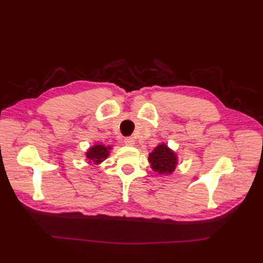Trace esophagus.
I'll return each instance as SVG.
<instances>
[{
    "label": "esophagus",
    "mask_w": 263,
    "mask_h": 263,
    "mask_svg": "<svg viewBox=\"0 0 263 263\" xmlns=\"http://www.w3.org/2000/svg\"><path fill=\"white\" fill-rule=\"evenodd\" d=\"M124 143L126 144V146H133V144L136 143V140H135V138H132V137H128V138H125L124 139Z\"/></svg>",
    "instance_id": "1"
}]
</instances>
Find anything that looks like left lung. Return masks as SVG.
<instances>
[{
	"label": "left lung",
	"mask_w": 263,
	"mask_h": 263,
	"mask_svg": "<svg viewBox=\"0 0 263 263\" xmlns=\"http://www.w3.org/2000/svg\"><path fill=\"white\" fill-rule=\"evenodd\" d=\"M149 163L152 168L159 174H171L174 172L177 157L166 144H159L149 154Z\"/></svg>",
	"instance_id": "left-lung-1"
}]
</instances>
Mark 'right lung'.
Masks as SVG:
<instances>
[{
    "mask_svg": "<svg viewBox=\"0 0 263 263\" xmlns=\"http://www.w3.org/2000/svg\"><path fill=\"white\" fill-rule=\"evenodd\" d=\"M109 149L110 147H105L103 144H95L93 147L88 150L86 156L90 160V163L92 161L95 164H99L107 158V156L109 155Z\"/></svg>",
    "mask_w": 263,
    "mask_h": 263,
    "instance_id": "1",
    "label": "right lung"
}]
</instances>
